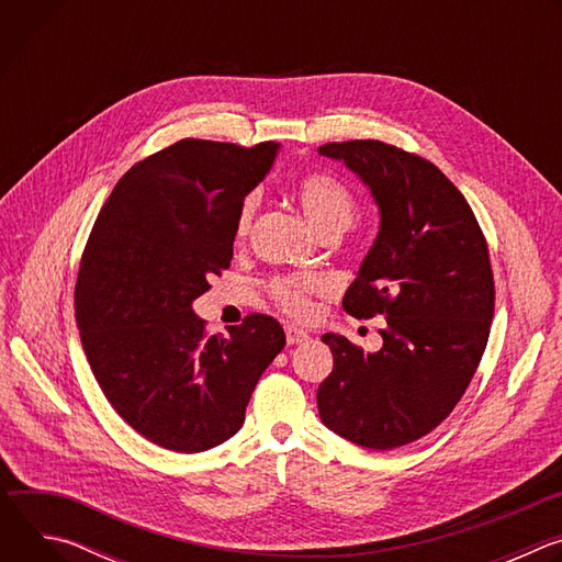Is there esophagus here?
Returning a JSON list of instances; mask_svg holds the SVG:
<instances>
[{"label":"esophagus","instance_id":"esophagus-1","mask_svg":"<svg viewBox=\"0 0 562 562\" xmlns=\"http://www.w3.org/2000/svg\"><path fill=\"white\" fill-rule=\"evenodd\" d=\"M284 331H286V345H302L308 340V334L297 327H286Z\"/></svg>","mask_w":562,"mask_h":562}]
</instances>
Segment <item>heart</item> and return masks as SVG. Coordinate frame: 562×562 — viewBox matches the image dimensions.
Wrapping results in <instances>:
<instances>
[{
    "label": "heart",
    "instance_id": "1",
    "mask_svg": "<svg viewBox=\"0 0 562 562\" xmlns=\"http://www.w3.org/2000/svg\"><path fill=\"white\" fill-rule=\"evenodd\" d=\"M295 198L315 226L317 233H325L329 228H347L356 213V200L351 191L327 173H306L302 176L295 187ZM258 211V195L249 193L243 204H239L237 220H235V235L245 237L251 231L254 217ZM323 286V280L315 276H284L269 282V293L276 304L293 317L306 319L313 315L311 295Z\"/></svg>",
    "mask_w": 562,
    "mask_h": 562
}]
</instances>
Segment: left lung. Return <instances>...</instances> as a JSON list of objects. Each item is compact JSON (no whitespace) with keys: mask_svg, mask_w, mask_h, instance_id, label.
<instances>
[{"mask_svg":"<svg viewBox=\"0 0 562 562\" xmlns=\"http://www.w3.org/2000/svg\"><path fill=\"white\" fill-rule=\"evenodd\" d=\"M371 191L380 231L342 306L384 315L382 349L364 353L325 334L334 371L317 412L338 436L395 449L434 431L467 391L490 340L494 273L487 239L462 193L429 159L380 139L329 142Z\"/></svg>","mask_w":562,"mask_h":562,"instance_id":"8db88e82","label":"left lung"}]
</instances>
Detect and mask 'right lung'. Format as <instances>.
<instances>
[{
    "label": "right lung",
    "mask_w": 562,
    "mask_h": 562,
    "mask_svg": "<svg viewBox=\"0 0 562 562\" xmlns=\"http://www.w3.org/2000/svg\"><path fill=\"white\" fill-rule=\"evenodd\" d=\"M278 148L180 139L122 176L89 235L75 282L79 338L113 409L165 449L198 453L237 434L286 345L271 315L206 336L193 313L228 269L239 204Z\"/></svg>",
    "instance_id": "obj_1"
}]
</instances>
